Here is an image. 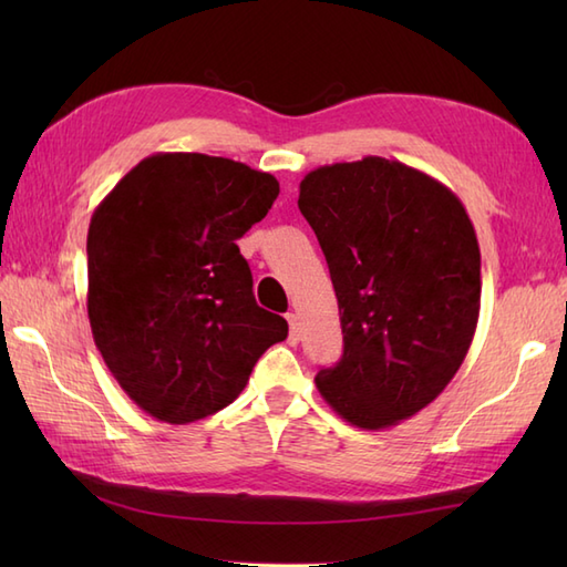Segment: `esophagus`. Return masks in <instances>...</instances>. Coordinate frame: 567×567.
I'll return each instance as SVG.
<instances>
[{"mask_svg": "<svg viewBox=\"0 0 567 567\" xmlns=\"http://www.w3.org/2000/svg\"><path fill=\"white\" fill-rule=\"evenodd\" d=\"M285 319H287V323H290V341L292 343H297L299 341V321H297V315H285Z\"/></svg>", "mask_w": 567, "mask_h": 567, "instance_id": "esophagus-1", "label": "esophagus"}]
</instances>
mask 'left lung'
Wrapping results in <instances>:
<instances>
[{
    "instance_id": "left-lung-1",
    "label": "left lung",
    "mask_w": 567,
    "mask_h": 567,
    "mask_svg": "<svg viewBox=\"0 0 567 567\" xmlns=\"http://www.w3.org/2000/svg\"><path fill=\"white\" fill-rule=\"evenodd\" d=\"M299 212L339 299L343 355L315 378L336 414L388 429L431 404L463 365L480 317V246L453 192L368 155L311 171Z\"/></svg>"
}]
</instances>
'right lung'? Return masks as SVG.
<instances>
[{"label":"right lung","mask_w":567,"mask_h":567,"mask_svg":"<svg viewBox=\"0 0 567 567\" xmlns=\"http://www.w3.org/2000/svg\"><path fill=\"white\" fill-rule=\"evenodd\" d=\"M280 195L270 173L155 153L92 214L87 315L122 390L165 424L231 404L287 321L260 309L236 240Z\"/></svg>","instance_id":"obj_1"}]
</instances>
